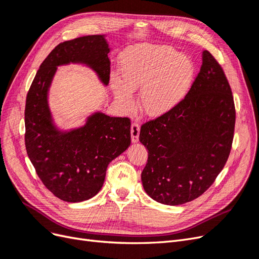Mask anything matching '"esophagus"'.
Returning <instances> with one entry per match:
<instances>
[{
    "instance_id": "1",
    "label": "esophagus",
    "mask_w": 259,
    "mask_h": 259,
    "mask_svg": "<svg viewBox=\"0 0 259 259\" xmlns=\"http://www.w3.org/2000/svg\"><path fill=\"white\" fill-rule=\"evenodd\" d=\"M139 133H140V126L137 123H133L131 126V136H132V142L137 143L139 138Z\"/></svg>"
}]
</instances>
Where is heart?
I'll use <instances>...</instances> for the list:
<instances>
[{
    "mask_svg": "<svg viewBox=\"0 0 259 259\" xmlns=\"http://www.w3.org/2000/svg\"><path fill=\"white\" fill-rule=\"evenodd\" d=\"M119 77L111 79V90L123 109L134 105L133 91L140 90V109L151 117L175 109L192 84V59L166 45L142 44L125 52L120 60Z\"/></svg>",
    "mask_w": 259,
    "mask_h": 259,
    "instance_id": "heart-1",
    "label": "heart"
}]
</instances>
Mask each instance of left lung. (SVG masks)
I'll return each mask as SVG.
<instances>
[{"instance_id":"obj_1","label":"left lung","mask_w":259,"mask_h":259,"mask_svg":"<svg viewBox=\"0 0 259 259\" xmlns=\"http://www.w3.org/2000/svg\"><path fill=\"white\" fill-rule=\"evenodd\" d=\"M234 123L230 85L216 59L203 51L200 72L182 103L140 128L148 150L142 182L149 197L180 205L204 193L228 160Z\"/></svg>"}]
</instances>
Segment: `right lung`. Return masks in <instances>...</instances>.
Here are the masks:
<instances>
[{"mask_svg":"<svg viewBox=\"0 0 259 259\" xmlns=\"http://www.w3.org/2000/svg\"><path fill=\"white\" fill-rule=\"evenodd\" d=\"M111 48L105 34L58 44L42 62L26 100L25 143L29 159L44 186L58 199L82 202L104 185L108 164L131 145L128 117L95 111L82 126L60 130L54 122L49 92L60 66L82 65L105 86L110 79Z\"/></svg>","mask_w":259,"mask_h":259,"instance_id":"obj_1","label":"right lung"}]
</instances>
